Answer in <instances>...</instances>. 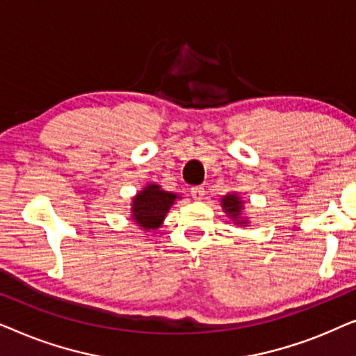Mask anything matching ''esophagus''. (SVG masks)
<instances>
[{
    "label": "esophagus",
    "instance_id": "1",
    "mask_svg": "<svg viewBox=\"0 0 356 356\" xmlns=\"http://www.w3.org/2000/svg\"><path fill=\"white\" fill-rule=\"evenodd\" d=\"M204 188L202 186H193L191 188V196L196 199V201H201V199L204 197Z\"/></svg>",
    "mask_w": 356,
    "mask_h": 356
}]
</instances>
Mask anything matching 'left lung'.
<instances>
[{"instance_id": "1", "label": "left lung", "mask_w": 356, "mask_h": 356, "mask_svg": "<svg viewBox=\"0 0 356 356\" xmlns=\"http://www.w3.org/2000/svg\"><path fill=\"white\" fill-rule=\"evenodd\" d=\"M220 206L235 225L246 227L250 223L248 217H245V202L238 193H227L225 196H222Z\"/></svg>"}]
</instances>
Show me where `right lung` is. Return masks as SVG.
<instances>
[{"label":"right lung","mask_w":356,"mask_h":356,"mask_svg":"<svg viewBox=\"0 0 356 356\" xmlns=\"http://www.w3.org/2000/svg\"><path fill=\"white\" fill-rule=\"evenodd\" d=\"M178 194L163 191L157 183H149L136 193L131 202V220L143 230H157L167 217V213L177 199Z\"/></svg>","instance_id":"add662e5"}]
</instances>
